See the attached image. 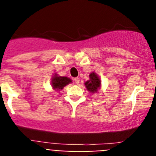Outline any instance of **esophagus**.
I'll list each match as a JSON object with an SVG mask.
<instances>
[{"label":"esophagus","instance_id":"1","mask_svg":"<svg viewBox=\"0 0 156 156\" xmlns=\"http://www.w3.org/2000/svg\"><path fill=\"white\" fill-rule=\"evenodd\" d=\"M74 81H75V83H76V84H79V83H80V78L76 77V78H75V79H74Z\"/></svg>","mask_w":156,"mask_h":156}]
</instances>
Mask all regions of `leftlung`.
<instances>
[{"instance_id":"8db88e82","label":"left lung","mask_w":156,"mask_h":156,"mask_svg":"<svg viewBox=\"0 0 156 156\" xmlns=\"http://www.w3.org/2000/svg\"><path fill=\"white\" fill-rule=\"evenodd\" d=\"M90 80L85 83V86L90 93H97L101 87V80L97 74L92 72L89 75Z\"/></svg>"}]
</instances>
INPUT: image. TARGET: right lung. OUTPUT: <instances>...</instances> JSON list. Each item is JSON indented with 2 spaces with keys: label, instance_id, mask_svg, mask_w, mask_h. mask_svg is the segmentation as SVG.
Wrapping results in <instances>:
<instances>
[{
  "label": "right lung",
  "instance_id": "obj_1",
  "mask_svg": "<svg viewBox=\"0 0 156 156\" xmlns=\"http://www.w3.org/2000/svg\"><path fill=\"white\" fill-rule=\"evenodd\" d=\"M72 82V80L66 76H60L57 74H55L52 77L51 86L53 89L57 90H62L63 87L68 85Z\"/></svg>",
  "mask_w": 156,
  "mask_h": 156
}]
</instances>
